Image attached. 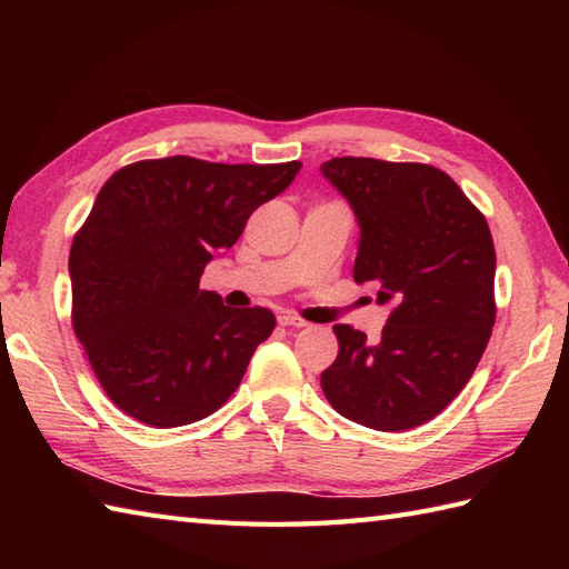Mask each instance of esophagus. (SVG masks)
Returning <instances> with one entry per match:
<instances>
[{"mask_svg": "<svg viewBox=\"0 0 569 569\" xmlns=\"http://www.w3.org/2000/svg\"><path fill=\"white\" fill-rule=\"evenodd\" d=\"M278 322L286 325V328H308V320L296 316V312H281V316H278Z\"/></svg>", "mask_w": 569, "mask_h": 569, "instance_id": "1", "label": "esophagus"}]
</instances>
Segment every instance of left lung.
<instances>
[{"instance_id": "8db88e82", "label": "left lung", "mask_w": 569, "mask_h": 569, "mask_svg": "<svg viewBox=\"0 0 569 569\" xmlns=\"http://www.w3.org/2000/svg\"><path fill=\"white\" fill-rule=\"evenodd\" d=\"M320 171L357 214L355 281L391 306L377 345L335 325L340 355L322 371V393L359 426L418 428L452 403L489 345L497 320L489 224L428 163L342 156Z\"/></svg>"}]
</instances>
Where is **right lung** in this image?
I'll return each instance as SVG.
<instances>
[{
    "instance_id": "right-lung-1",
    "label": "right lung",
    "mask_w": 569,
    "mask_h": 569,
    "mask_svg": "<svg viewBox=\"0 0 569 569\" xmlns=\"http://www.w3.org/2000/svg\"><path fill=\"white\" fill-rule=\"evenodd\" d=\"M298 161H137L107 180L70 247L72 330L110 401L153 428L214 413L276 328L227 308L200 276L251 212L293 183Z\"/></svg>"
}]
</instances>
